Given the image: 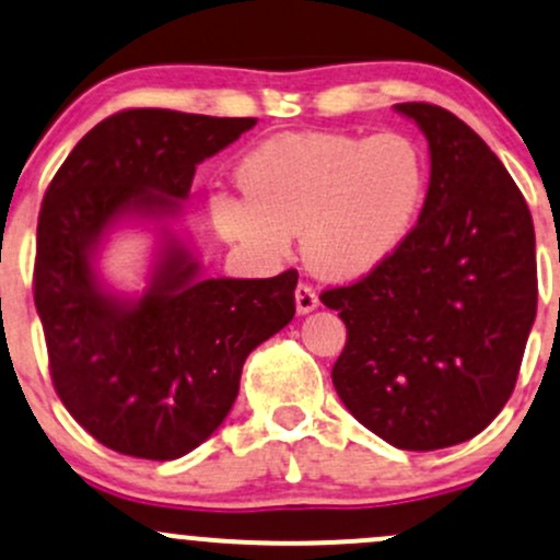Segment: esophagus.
<instances>
[{
	"label": "esophagus",
	"mask_w": 560,
	"mask_h": 560,
	"mask_svg": "<svg viewBox=\"0 0 560 560\" xmlns=\"http://www.w3.org/2000/svg\"><path fill=\"white\" fill-rule=\"evenodd\" d=\"M317 306H319L317 291H314L310 282H299V288H296V310H299V314H310L312 310H317Z\"/></svg>",
	"instance_id": "esophagus-1"
}]
</instances>
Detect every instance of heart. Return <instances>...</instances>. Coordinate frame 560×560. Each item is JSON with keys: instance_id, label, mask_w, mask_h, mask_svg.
<instances>
[{"instance_id": "b5f03b06", "label": "heart", "mask_w": 560, "mask_h": 560, "mask_svg": "<svg viewBox=\"0 0 560 560\" xmlns=\"http://www.w3.org/2000/svg\"><path fill=\"white\" fill-rule=\"evenodd\" d=\"M429 172L423 144L405 131L278 135L243 155V192L217 190L209 198L211 222L264 261L288 259L304 230L314 272L360 280L410 237Z\"/></svg>"}]
</instances>
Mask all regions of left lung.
<instances>
[{"label":"left lung","instance_id":"obj_1","mask_svg":"<svg viewBox=\"0 0 560 560\" xmlns=\"http://www.w3.org/2000/svg\"><path fill=\"white\" fill-rule=\"evenodd\" d=\"M423 129L431 182L410 237L351 285L323 291L347 325L332 386L364 429L399 450L452 447L511 399L537 314L529 206L455 113L399 103Z\"/></svg>","mask_w":560,"mask_h":560}]
</instances>
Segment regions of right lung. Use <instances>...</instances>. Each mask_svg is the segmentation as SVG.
Returning a JSON list of instances; mask_svg holds the SVG:
<instances>
[{"label": "right lung", "instance_id": "add662e5", "mask_svg": "<svg viewBox=\"0 0 560 560\" xmlns=\"http://www.w3.org/2000/svg\"><path fill=\"white\" fill-rule=\"evenodd\" d=\"M254 124L166 108L113 113L81 137L44 192L34 301L49 375L66 410L108 450L174 460L203 444L228 418L246 357L296 314V269L203 280L166 228L140 299L110 296L94 272L118 219L177 213L198 163Z\"/></svg>", "mask_w": 560, "mask_h": 560}]
</instances>
